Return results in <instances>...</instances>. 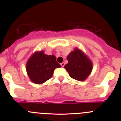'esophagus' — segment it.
Here are the masks:
<instances>
[{
    "mask_svg": "<svg viewBox=\"0 0 121 121\" xmlns=\"http://www.w3.org/2000/svg\"><path fill=\"white\" fill-rule=\"evenodd\" d=\"M60 65H61V66L62 67H64V65H65V63L64 62H62V63H61V64H60Z\"/></svg>",
    "mask_w": 121,
    "mask_h": 121,
    "instance_id": "obj_1",
    "label": "esophagus"
}]
</instances>
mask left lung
Here are the masks:
<instances>
[{
	"label": "left lung",
	"mask_w": 121,
	"mask_h": 121,
	"mask_svg": "<svg viewBox=\"0 0 121 121\" xmlns=\"http://www.w3.org/2000/svg\"><path fill=\"white\" fill-rule=\"evenodd\" d=\"M68 63L64 68L68 72L71 78L77 81H84L90 74L93 69V64L86 54L75 48L67 56Z\"/></svg>",
	"instance_id": "left-lung-1"
}]
</instances>
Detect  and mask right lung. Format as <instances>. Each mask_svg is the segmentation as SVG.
Here are the masks:
<instances>
[{
  "label": "right lung",
  "mask_w": 121,
  "mask_h": 121,
  "mask_svg": "<svg viewBox=\"0 0 121 121\" xmlns=\"http://www.w3.org/2000/svg\"><path fill=\"white\" fill-rule=\"evenodd\" d=\"M61 65L54 55H47L43 51H36L29 59L26 70L31 81L36 84H43L52 77L54 70Z\"/></svg>",
  "instance_id": "obj_1"
}]
</instances>
